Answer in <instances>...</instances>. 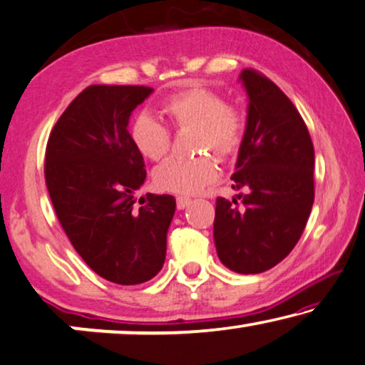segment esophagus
<instances>
[{"label":"esophagus","mask_w":365,"mask_h":365,"mask_svg":"<svg viewBox=\"0 0 365 365\" xmlns=\"http://www.w3.org/2000/svg\"><path fill=\"white\" fill-rule=\"evenodd\" d=\"M190 202H192V200H190L188 197H178V198H177V208H178V210L187 208L188 205H190Z\"/></svg>","instance_id":"1"}]
</instances>
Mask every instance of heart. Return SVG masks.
Segmentation results:
<instances>
[{
	"label": "heart",
	"mask_w": 365,
	"mask_h": 365,
	"mask_svg": "<svg viewBox=\"0 0 365 365\" xmlns=\"http://www.w3.org/2000/svg\"><path fill=\"white\" fill-rule=\"evenodd\" d=\"M162 112L177 130L192 129L195 152H212L218 160H228L241 148L246 119L238 107L230 106L218 92L207 87H188L167 97ZM133 145L148 160H160L172 147V133L148 114L135 117L130 127ZM217 177L213 158L203 153L192 158L173 157L153 170V183L165 192L190 195Z\"/></svg>",
	"instance_id": "heart-1"
}]
</instances>
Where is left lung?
I'll return each instance as SVG.
<instances>
[{
    "instance_id": "obj_1",
    "label": "left lung",
    "mask_w": 365,
    "mask_h": 365,
    "mask_svg": "<svg viewBox=\"0 0 365 365\" xmlns=\"http://www.w3.org/2000/svg\"><path fill=\"white\" fill-rule=\"evenodd\" d=\"M248 94L245 138L235 173L236 195L217 198L213 238L218 258L240 274L268 271L291 253L314 203V147L294 104L255 69L240 74Z\"/></svg>"
}]
</instances>
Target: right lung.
<instances>
[{"label": "right lung", "instance_id": "add662e5", "mask_svg": "<svg viewBox=\"0 0 365 365\" xmlns=\"http://www.w3.org/2000/svg\"><path fill=\"white\" fill-rule=\"evenodd\" d=\"M145 86H89L68 106L46 145L44 177L54 212L74 250L101 278L140 284L162 269L172 195L135 190L145 182L142 153L129 133Z\"/></svg>", "mask_w": 365, "mask_h": 365}]
</instances>
